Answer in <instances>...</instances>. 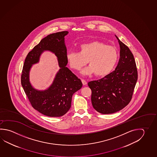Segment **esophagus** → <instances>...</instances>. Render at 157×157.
Listing matches in <instances>:
<instances>
[{"label": "esophagus", "instance_id": "obj_1", "mask_svg": "<svg viewBox=\"0 0 157 157\" xmlns=\"http://www.w3.org/2000/svg\"><path fill=\"white\" fill-rule=\"evenodd\" d=\"M81 81H82V82L83 85H87V82H86V80H83V79H82V80H81Z\"/></svg>", "mask_w": 157, "mask_h": 157}]
</instances>
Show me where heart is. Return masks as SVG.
<instances>
[{"label":"heart","instance_id":"obj_1","mask_svg":"<svg viewBox=\"0 0 157 157\" xmlns=\"http://www.w3.org/2000/svg\"><path fill=\"white\" fill-rule=\"evenodd\" d=\"M79 52H68L66 59L71 68L79 70L87 63L90 65L81 71L82 74H94L96 76L109 74L118 60V52L113 46L94 40L78 46Z\"/></svg>","mask_w":157,"mask_h":157}]
</instances>
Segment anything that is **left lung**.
Instances as JSON below:
<instances>
[{
    "label": "left lung",
    "mask_w": 157,
    "mask_h": 157,
    "mask_svg": "<svg viewBox=\"0 0 157 157\" xmlns=\"http://www.w3.org/2000/svg\"><path fill=\"white\" fill-rule=\"evenodd\" d=\"M115 36L120 46V60L115 70L101 79L88 83L92 106L102 114L113 113L128 105L138 79L133 55Z\"/></svg>",
    "instance_id": "left-lung-1"
}]
</instances>
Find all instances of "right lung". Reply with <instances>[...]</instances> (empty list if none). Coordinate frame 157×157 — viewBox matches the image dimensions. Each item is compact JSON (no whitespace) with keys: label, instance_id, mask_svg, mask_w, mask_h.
Returning a JSON list of instances; mask_svg holds the SVG:
<instances>
[{"label":"right lung","instance_id":"add662e5","mask_svg":"<svg viewBox=\"0 0 157 157\" xmlns=\"http://www.w3.org/2000/svg\"><path fill=\"white\" fill-rule=\"evenodd\" d=\"M68 33L67 31L58 32L44 37L29 52L23 66L21 83L24 92L33 107L48 117H61L66 114L71 107L72 95L82 86L80 78L66 66L68 62L65 36ZM45 51H51L57 56L60 69L48 89L40 91L32 86L29 72Z\"/></svg>","mask_w":157,"mask_h":157}]
</instances>
